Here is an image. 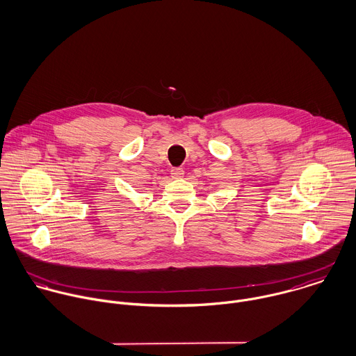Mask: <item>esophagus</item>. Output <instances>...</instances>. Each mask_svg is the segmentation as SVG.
<instances>
[{
    "instance_id": "obj_1",
    "label": "esophagus",
    "mask_w": 356,
    "mask_h": 356,
    "mask_svg": "<svg viewBox=\"0 0 356 356\" xmlns=\"http://www.w3.org/2000/svg\"><path fill=\"white\" fill-rule=\"evenodd\" d=\"M184 175V170L182 168H172L171 170V177L172 178H181Z\"/></svg>"
}]
</instances>
